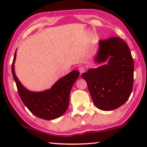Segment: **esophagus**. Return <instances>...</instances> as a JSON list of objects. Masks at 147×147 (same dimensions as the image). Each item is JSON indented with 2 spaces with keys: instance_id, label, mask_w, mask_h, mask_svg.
Returning <instances> with one entry per match:
<instances>
[{
  "instance_id": "1",
  "label": "esophagus",
  "mask_w": 147,
  "mask_h": 147,
  "mask_svg": "<svg viewBox=\"0 0 147 147\" xmlns=\"http://www.w3.org/2000/svg\"><path fill=\"white\" fill-rule=\"evenodd\" d=\"M78 70L80 71V74H82L86 71V68H85V67H84V66H80L78 67Z\"/></svg>"
}]
</instances>
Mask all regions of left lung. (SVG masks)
I'll return each mask as SVG.
<instances>
[{"label":"left lung","mask_w":147,"mask_h":147,"mask_svg":"<svg viewBox=\"0 0 147 147\" xmlns=\"http://www.w3.org/2000/svg\"><path fill=\"white\" fill-rule=\"evenodd\" d=\"M96 62L108 63L82 74L93 103L98 109L111 111L127 101L133 88L134 64L125 42L113 37L99 40Z\"/></svg>","instance_id":"8db88e82"}]
</instances>
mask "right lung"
I'll list each match as a JSON object with an SVG mask.
<instances>
[{"label":"right lung","instance_id":"right-lung-1","mask_svg":"<svg viewBox=\"0 0 147 147\" xmlns=\"http://www.w3.org/2000/svg\"><path fill=\"white\" fill-rule=\"evenodd\" d=\"M16 57V51L11 65V72L19 96L24 105L34 115L45 120H52L63 115L69 107L70 92L79 76V72H71L59 79L48 90L32 92L24 88L16 76L14 71Z\"/></svg>","mask_w":147,"mask_h":147}]
</instances>
